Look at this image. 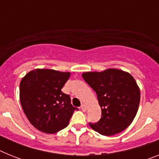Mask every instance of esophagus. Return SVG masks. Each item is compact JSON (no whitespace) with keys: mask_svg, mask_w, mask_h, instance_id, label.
<instances>
[{"mask_svg":"<svg viewBox=\"0 0 159 159\" xmlns=\"http://www.w3.org/2000/svg\"><path fill=\"white\" fill-rule=\"evenodd\" d=\"M81 109H82L83 111H86L87 109H88V107H87L86 104H82V106H81Z\"/></svg>","mask_w":159,"mask_h":159,"instance_id":"esophagus-1","label":"esophagus"}]
</instances>
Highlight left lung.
<instances>
[{"mask_svg":"<svg viewBox=\"0 0 159 159\" xmlns=\"http://www.w3.org/2000/svg\"><path fill=\"white\" fill-rule=\"evenodd\" d=\"M96 92L102 117L90 127L102 135L120 133L132 123L140 102V90L134 77L123 70L109 68L82 74Z\"/></svg>","mask_w":159,"mask_h":159,"instance_id":"obj_1","label":"left lung"}]
</instances>
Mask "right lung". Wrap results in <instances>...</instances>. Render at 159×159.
Wrapping results in <instances>:
<instances>
[{"mask_svg":"<svg viewBox=\"0 0 159 159\" xmlns=\"http://www.w3.org/2000/svg\"><path fill=\"white\" fill-rule=\"evenodd\" d=\"M71 73L53 69L30 71L20 84V100L31 124L41 132L54 134L65 128L77 108L61 89Z\"/></svg>","mask_w":159,"mask_h":159,"instance_id":"obj_1","label":"right lung"}]
</instances>
